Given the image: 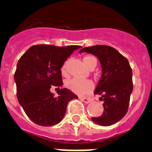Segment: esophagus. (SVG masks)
<instances>
[{
	"label": "esophagus",
	"mask_w": 152,
	"mask_h": 152,
	"mask_svg": "<svg viewBox=\"0 0 152 152\" xmlns=\"http://www.w3.org/2000/svg\"><path fill=\"white\" fill-rule=\"evenodd\" d=\"M80 99L81 101H83L84 103H85V104H89V103H91V100H92V99H90V98H85V97H80Z\"/></svg>",
	"instance_id": "esophagus-1"
}]
</instances>
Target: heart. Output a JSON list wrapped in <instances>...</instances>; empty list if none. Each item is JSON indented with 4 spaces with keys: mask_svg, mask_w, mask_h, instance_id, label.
<instances>
[{
    "mask_svg": "<svg viewBox=\"0 0 152 152\" xmlns=\"http://www.w3.org/2000/svg\"><path fill=\"white\" fill-rule=\"evenodd\" d=\"M83 61L88 68H90L91 66L93 65L96 66V58L93 56L88 55L84 56ZM67 69H68V61L64 64L62 68H61V72H62L63 75H65L67 73ZM65 86L67 88L73 91L74 93L80 95V96L89 94L93 89V84L91 81L81 80L76 78L70 79V80L66 81Z\"/></svg>",
    "mask_w": 152,
    "mask_h": 152,
    "instance_id": "b5f03b06",
    "label": "heart"
}]
</instances>
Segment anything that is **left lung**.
Returning <instances> with one entry per match:
<instances>
[{
    "mask_svg": "<svg viewBox=\"0 0 152 152\" xmlns=\"http://www.w3.org/2000/svg\"><path fill=\"white\" fill-rule=\"evenodd\" d=\"M81 53L97 56L102 69L94 93L101 95L104 112L91 120L102 126L114 124L127 113L133 90L132 71L129 62L116 49L107 45L87 47L82 48Z\"/></svg>",
    "mask_w": 152,
    "mask_h": 152,
    "instance_id": "obj_1",
    "label": "left lung"
}]
</instances>
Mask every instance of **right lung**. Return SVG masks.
I'll return each instance as SVG.
<instances>
[{
	"label": "right lung",
	"mask_w": 152,
	"mask_h": 152,
	"mask_svg": "<svg viewBox=\"0 0 152 152\" xmlns=\"http://www.w3.org/2000/svg\"><path fill=\"white\" fill-rule=\"evenodd\" d=\"M80 48L34 45L20 58L14 74L17 99L32 122L40 126L57 124L63 120L68 102L78 98L68 88H61L56 97L50 88L63 85L61 68L67 58Z\"/></svg>",
	"instance_id": "add662e5"
}]
</instances>
